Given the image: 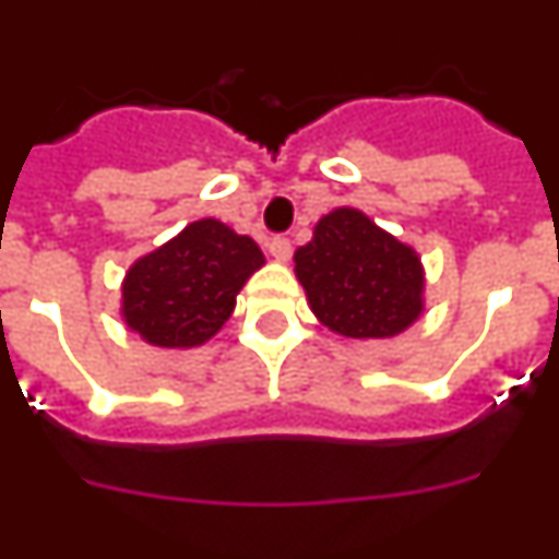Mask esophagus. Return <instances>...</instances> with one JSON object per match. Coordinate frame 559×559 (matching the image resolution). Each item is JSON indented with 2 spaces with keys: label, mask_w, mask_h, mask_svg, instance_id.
<instances>
[{
  "label": "esophagus",
  "mask_w": 559,
  "mask_h": 559,
  "mask_svg": "<svg viewBox=\"0 0 559 559\" xmlns=\"http://www.w3.org/2000/svg\"><path fill=\"white\" fill-rule=\"evenodd\" d=\"M269 251L276 263H288L290 254H294V246H290L288 237H274V240L269 243Z\"/></svg>",
  "instance_id": "1"
}]
</instances>
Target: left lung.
<instances>
[{"label": "left lung", "instance_id": "8db88e82", "mask_svg": "<svg viewBox=\"0 0 559 559\" xmlns=\"http://www.w3.org/2000/svg\"><path fill=\"white\" fill-rule=\"evenodd\" d=\"M294 263L313 316L338 335L394 338L426 313V269L417 249L355 206L322 215Z\"/></svg>", "mask_w": 559, "mask_h": 559}]
</instances>
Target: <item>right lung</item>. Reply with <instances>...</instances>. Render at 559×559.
Masks as SVG:
<instances>
[{"mask_svg":"<svg viewBox=\"0 0 559 559\" xmlns=\"http://www.w3.org/2000/svg\"><path fill=\"white\" fill-rule=\"evenodd\" d=\"M263 265L249 235L218 218L192 221L126 271L122 324L151 347H201L229 322L237 294Z\"/></svg>","mask_w":559,"mask_h":559,"instance_id":"right-lung-1","label":"right lung"}]
</instances>
